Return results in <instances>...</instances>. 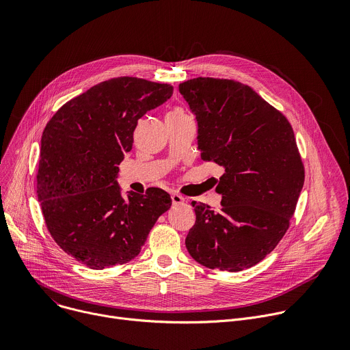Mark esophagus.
I'll use <instances>...</instances> for the list:
<instances>
[{
  "label": "esophagus",
  "instance_id": "1",
  "mask_svg": "<svg viewBox=\"0 0 350 350\" xmlns=\"http://www.w3.org/2000/svg\"><path fill=\"white\" fill-rule=\"evenodd\" d=\"M171 200H172V204H174V206H178V204H183V203H185V199H183L180 195H176V193H174V195L171 196Z\"/></svg>",
  "mask_w": 350,
  "mask_h": 350
}]
</instances>
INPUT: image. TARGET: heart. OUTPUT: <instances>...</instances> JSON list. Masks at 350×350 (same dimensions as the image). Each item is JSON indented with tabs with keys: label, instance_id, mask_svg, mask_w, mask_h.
<instances>
[{
	"label": "heart",
	"instance_id": "b5f03b06",
	"mask_svg": "<svg viewBox=\"0 0 350 350\" xmlns=\"http://www.w3.org/2000/svg\"><path fill=\"white\" fill-rule=\"evenodd\" d=\"M185 115H186V112H185L182 108H179V107L174 108V109L168 113V116H185Z\"/></svg>",
	"mask_w": 350,
	"mask_h": 350
}]
</instances>
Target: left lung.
<instances>
[{"label":"left lung","instance_id":"obj_1","mask_svg":"<svg viewBox=\"0 0 350 350\" xmlns=\"http://www.w3.org/2000/svg\"><path fill=\"white\" fill-rule=\"evenodd\" d=\"M198 121L202 160L225 172L221 208L191 202L196 222L189 254L211 269L237 273L260 262L284 238L304 183V167L286 116L252 88L196 77L179 85Z\"/></svg>","mask_w":350,"mask_h":350}]
</instances>
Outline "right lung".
<instances>
[{
	"instance_id": "obj_1",
	"label": "right lung",
	"mask_w": 350,
	"mask_h": 350,
	"mask_svg": "<svg viewBox=\"0 0 350 350\" xmlns=\"http://www.w3.org/2000/svg\"><path fill=\"white\" fill-rule=\"evenodd\" d=\"M172 92L167 83L113 77L65 103L44 128L37 198L55 243L89 268L135 258L172 204L159 187L124 199L116 182L137 121Z\"/></svg>"
}]
</instances>
